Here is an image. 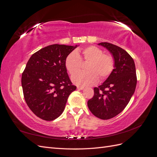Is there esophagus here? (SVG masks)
I'll return each instance as SVG.
<instances>
[{"label":"esophagus","instance_id":"esophagus-1","mask_svg":"<svg viewBox=\"0 0 157 157\" xmlns=\"http://www.w3.org/2000/svg\"><path fill=\"white\" fill-rule=\"evenodd\" d=\"M77 89L78 90H82L84 89V87H81V86H77Z\"/></svg>","mask_w":157,"mask_h":157}]
</instances>
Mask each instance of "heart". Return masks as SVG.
<instances>
[{"mask_svg":"<svg viewBox=\"0 0 157 157\" xmlns=\"http://www.w3.org/2000/svg\"><path fill=\"white\" fill-rule=\"evenodd\" d=\"M87 73H80L72 77L73 82L79 86H92L99 78L103 81L111 75L115 68L113 56L103 53V50L95 46H88L78 50L76 53L71 52L65 59V67L72 76L81 69L82 63H88Z\"/></svg>","mask_w":157,"mask_h":157,"instance_id":"b5f03b06","label":"heart"}]
</instances>
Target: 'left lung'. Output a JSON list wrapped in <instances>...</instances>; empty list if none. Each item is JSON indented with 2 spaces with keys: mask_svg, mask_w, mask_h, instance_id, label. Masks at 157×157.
<instances>
[{
  "mask_svg": "<svg viewBox=\"0 0 157 157\" xmlns=\"http://www.w3.org/2000/svg\"><path fill=\"white\" fill-rule=\"evenodd\" d=\"M98 44L112 54L115 68L105 82L94 88L88 107L94 116L108 120L121 113L129 103L136 87V71L134 59L126 50L109 42Z\"/></svg>",
  "mask_w": 157,
  "mask_h": 157,
  "instance_id": "left-lung-1",
  "label": "left lung"
}]
</instances>
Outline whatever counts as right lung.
<instances>
[{
  "mask_svg": "<svg viewBox=\"0 0 157 157\" xmlns=\"http://www.w3.org/2000/svg\"><path fill=\"white\" fill-rule=\"evenodd\" d=\"M75 46L52 44L37 51L27 61L21 76L23 96L36 116L51 121L64 111L73 85L65 67V59Z\"/></svg>",
  "mask_w": 157,
  "mask_h": 157,
  "instance_id": "obj_1",
  "label": "right lung"
}]
</instances>
